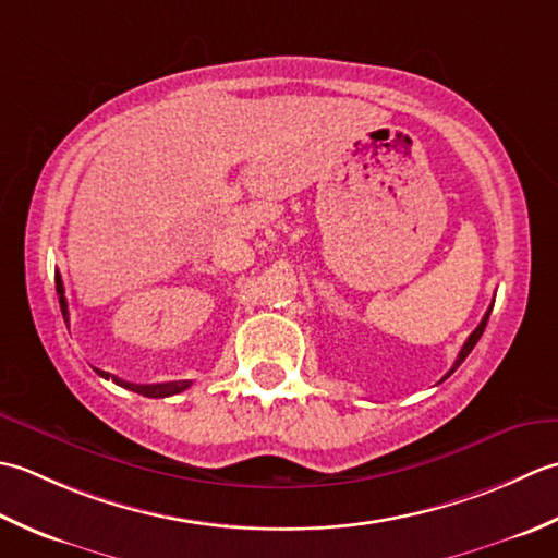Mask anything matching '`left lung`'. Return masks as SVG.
I'll return each mask as SVG.
<instances>
[{
	"instance_id": "8db88e82",
	"label": "left lung",
	"mask_w": 558,
	"mask_h": 558,
	"mask_svg": "<svg viewBox=\"0 0 558 558\" xmlns=\"http://www.w3.org/2000/svg\"><path fill=\"white\" fill-rule=\"evenodd\" d=\"M492 308H494V303H492V305H488V311H486V315L482 317V323H480V327H476V329H474V332H472V335L468 337V342H464V344H462V349H460V354H458V359H454V363H452V368H450V373H452L454 368H458V366H460V363H462L464 359H468V356H470V351L474 349V344H476V342H480V337L484 335V327H486V323H488V315H492ZM450 373H448V375H450Z\"/></svg>"
}]
</instances>
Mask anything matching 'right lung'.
<instances>
[{
    "instance_id": "right-lung-1",
    "label": "right lung",
    "mask_w": 558,
    "mask_h": 558,
    "mask_svg": "<svg viewBox=\"0 0 558 558\" xmlns=\"http://www.w3.org/2000/svg\"><path fill=\"white\" fill-rule=\"evenodd\" d=\"M54 289H57V295H60V308H62V317L64 323L70 325V308H66V299H64V283H62V277L60 271L54 275ZM104 378H108V373H104ZM118 385H122V388H128L136 395H144V397H170V395H178L190 388V380H173V383H154V385H136V383H122L118 378H112Z\"/></svg>"
}]
</instances>
